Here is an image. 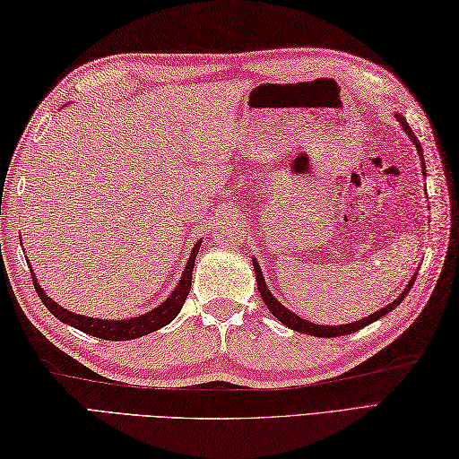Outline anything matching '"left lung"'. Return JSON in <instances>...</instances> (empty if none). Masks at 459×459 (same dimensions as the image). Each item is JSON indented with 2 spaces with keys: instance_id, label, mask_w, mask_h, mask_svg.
<instances>
[{
  "instance_id": "obj_1",
  "label": "left lung",
  "mask_w": 459,
  "mask_h": 459,
  "mask_svg": "<svg viewBox=\"0 0 459 459\" xmlns=\"http://www.w3.org/2000/svg\"><path fill=\"white\" fill-rule=\"evenodd\" d=\"M394 116H396V120L401 122L403 130L406 132L408 138H411V142L416 145V152H418V155H420L422 173H424V178H426V165H424V155H422V145H420V142H418V138L414 135V132L411 130V126H408V122H406L404 116H403L401 112H396ZM252 264H255V274H256V286H258V291H260L262 299H264L266 307L270 309V314L274 316V317L280 321V324H284L286 327L294 329V331H299V333L314 335V337H337V335H349V333H355V331H359V329L367 327L368 324H373V321L380 319V317H383L385 314H388V311H393L396 306H401V301L408 296V291H411V288L414 286V280H416V274H418V272H414V276H412V278H411V281H408V284H406V288H404L403 294L398 296L394 301H391V304H388V306H385L383 309L375 311V314H370V316H367V317H363V319H359V321H353V324H345V325H317V324H311V321H307V319H301L299 316H296V314H294V311H290L286 306H281L280 301H278L274 296H272L270 288L266 286L264 274H262V270H260V264H258V260H256V258H252Z\"/></svg>"
}]
</instances>
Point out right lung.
Listing matches in <instances>:
<instances>
[{"instance_id": "obj_1", "label": "right lung", "mask_w": 459, "mask_h": 459, "mask_svg": "<svg viewBox=\"0 0 459 459\" xmlns=\"http://www.w3.org/2000/svg\"><path fill=\"white\" fill-rule=\"evenodd\" d=\"M201 248V240H197V245L193 247L191 256L185 264L183 274L178 281V286L171 290V294L168 296V299H163L158 307H153L152 311H145L142 316H135L130 319H100V317H89V316H81L74 314V311L66 309L63 306H58L56 301L45 294V290L39 286V280L35 276V272L31 268V276H33V286L39 299L43 301L45 307L51 311V314L63 321V324L71 325L74 329H81L82 333L99 337V339H106V341H130L135 337H143L148 333H153L161 327H165L168 324L178 317V314L183 307V301L187 299L189 290H191V278H193V266H195V258H197V252Z\"/></svg>"}]
</instances>
